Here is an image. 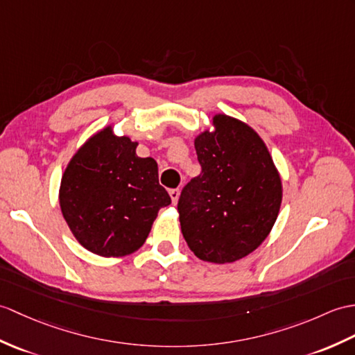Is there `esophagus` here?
I'll return each instance as SVG.
<instances>
[{
    "label": "esophagus",
    "mask_w": 355,
    "mask_h": 355,
    "mask_svg": "<svg viewBox=\"0 0 355 355\" xmlns=\"http://www.w3.org/2000/svg\"><path fill=\"white\" fill-rule=\"evenodd\" d=\"M169 195H171V200H172V204H177V201H178V198H180V191L178 189H171L169 191Z\"/></svg>",
    "instance_id": "1"
}]
</instances>
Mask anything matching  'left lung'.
<instances>
[{
    "mask_svg": "<svg viewBox=\"0 0 355 355\" xmlns=\"http://www.w3.org/2000/svg\"><path fill=\"white\" fill-rule=\"evenodd\" d=\"M195 139L201 174L181 191V233L198 259L233 263L257 250L282 205V178L265 142L246 123L216 114Z\"/></svg>",
    "mask_w": 355,
    "mask_h": 355,
    "instance_id": "8db88e82",
    "label": "left lung"
}]
</instances>
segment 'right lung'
<instances>
[{
	"label": "right lung",
	"mask_w": 355,
	"mask_h": 355,
	"mask_svg": "<svg viewBox=\"0 0 355 355\" xmlns=\"http://www.w3.org/2000/svg\"><path fill=\"white\" fill-rule=\"evenodd\" d=\"M137 142L110 127L80 148L62 177L60 209L77 241L103 257L139 250L162 207L171 204L151 157H137Z\"/></svg>",
	"instance_id": "add662e5"
}]
</instances>
